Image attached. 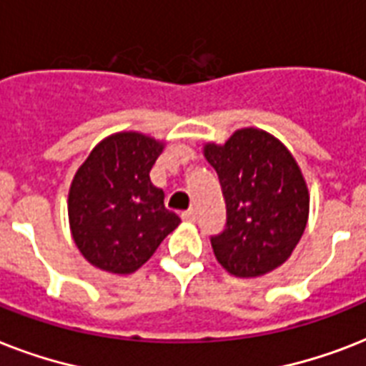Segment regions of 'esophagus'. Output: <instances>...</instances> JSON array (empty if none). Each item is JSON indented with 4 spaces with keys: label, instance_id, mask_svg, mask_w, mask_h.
I'll list each match as a JSON object with an SVG mask.
<instances>
[{
    "label": "esophagus",
    "instance_id": "obj_1",
    "mask_svg": "<svg viewBox=\"0 0 366 366\" xmlns=\"http://www.w3.org/2000/svg\"><path fill=\"white\" fill-rule=\"evenodd\" d=\"M182 220L184 222H195V220H197V212H195L194 209H192V211L182 212Z\"/></svg>",
    "mask_w": 366,
    "mask_h": 366
}]
</instances>
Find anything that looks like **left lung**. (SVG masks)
Returning <instances> with one entry per match:
<instances>
[{"label":"left lung","instance_id":"8db88e82","mask_svg":"<svg viewBox=\"0 0 366 366\" xmlns=\"http://www.w3.org/2000/svg\"><path fill=\"white\" fill-rule=\"evenodd\" d=\"M226 201V228L212 235L217 260L235 277H260L287 262L307 224L310 194L296 159L277 138L239 129L205 144Z\"/></svg>","mask_w":366,"mask_h":366}]
</instances>
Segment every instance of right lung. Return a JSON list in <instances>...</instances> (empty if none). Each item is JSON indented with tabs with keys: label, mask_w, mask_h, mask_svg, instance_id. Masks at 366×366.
<instances>
[{
	"label": "right lung",
	"mask_w": 366,
	"mask_h": 366,
	"mask_svg": "<svg viewBox=\"0 0 366 366\" xmlns=\"http://www.w3.org/2000/svg\"><path fill=\"white\" fill-rule=\"evenodd\" d=\"M163 142L142 132H116L94 146L68 194V218L77 249L94 267L137 272L180 224L165 209V194L149 180Z\"/></svg>",
	"instance_id": "right-lung-1"
}]
</instances>
